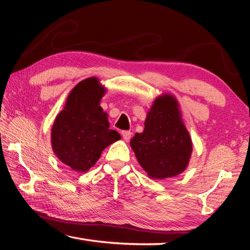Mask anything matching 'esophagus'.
<instances>
[{"instance_id":"34e87169","label":"esophagus","mask_w":250,"mask_h":250,"mask_svg":"<svg viewBox=\"0 0 250 250\" xmlns=\"http://www.w3.org/2000/svg\"><path fill=\"white\" fill-rule=\"evenodd\" d=\"M131 135H132V133L130 132V131H122V137H124V139L125 141H129L131 139Z\"/></svg>"}]
</instances>
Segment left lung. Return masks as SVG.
<instances>
[{"mask_svg": "<svg viewBox=\"0 0 250 250\" xmlns=\"http://www.w3.org/2000/svg\"><path fill=\"white\" fill-rule=\"evenodd\" d=\"M130 146L138 162L152 179L163 180L185 170L192 153V140L181 120L177 101L170 95L159 97L147 113L142 133Z\"/></svg>", "mask_w": 250, "mask_h": 250, "instance_id": "1", "label": "left lung"}]
</instances>
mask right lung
Segmentation results:
<instances>
[{
    "instance_id": "obj_1",
    "label": "right lung",
    "mask_w": 250,
    "mask_h": 250,
    "mask_svg": "<svg viewBox=\"0 0 250 250\" xmlns=\"http://www.w3.org/2000/svg\"><path fill=\"white\" fill-rule=\"evenodd\" d=\"M104 91L97 78L83 80L70 91L64 110L55 119L53 150L74 171L89 170L104 149L121 138L109 129L107 113L99 105Z\"/></svg>"
}]
</instances>
